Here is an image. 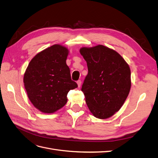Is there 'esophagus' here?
Masks as SVG:
<instances>
[{
	"label": "esophagus",
	"instance_id": "1",
	"mask_svg": "<svg viewBox=\"0 0 158 158\" xmlns=\"http://www.w3.org/2000/svg\"><path fill=\"white\" fill-rule=\"evenodd\" d=\"M81 84H82V82H81V80H79L77 81V84H78V87L80 88V85H81Z\"/></svg>",
	"mask_w": 158,
	"mask_h": 158
}]
</instances>
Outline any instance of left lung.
<instances>
[{
	"label": "left lung",
	"instance_id": "1",
	"mask_svg": "<svg viewBox=\"0 0 158 158\" xmlns=\"http://www.w3.org/2000/svg\"><path fill=\"white\" fill-rule=\"evenodd\" d=\"M88 73L82 86L93 115L105 119L121 108L131 89V69L117 52L102 45L82 47Z\"/></svg>",
	"mask_w": 158,
	"mask_h": 158
}]
</instances>
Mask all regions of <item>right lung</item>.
<instances>
[{
  "label": "right lung",
  "mask_w": 158,
  "mask_h": 158,
  "mask_svg": "<svg viewBox=\"0 0 158 158\" xmlns=\"http://www.w3.org/2000/svg\"><path fill=\"white\" fill-rule=\"evenodd\" d=\"M69 49L53 45L37 53L23 76L27 96L33 106L45 113H52L67 102V94L78 85L71 80L66 63Z\"/></svg>",
  "instance_id": "add662e5"
}]
</instances>
